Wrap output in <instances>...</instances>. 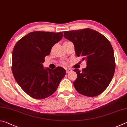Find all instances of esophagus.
I'll return each mask as SVG.
<instances>
[{"mask_svg": "<svg viewBox=\"0 0 127 127\" xmlns=\"http://www.w3.org/2000/svg\"><path fill=\"white\" fill-rule=\"evenodd\" d=\"M72 69H70V68H68V69H66V73H69V72H72Z\"/></svg>", "mask_w": 127, "mask_h": 127, "instance_id": "obj_1", "label": "esophagus"}]
</instances>
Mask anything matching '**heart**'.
<instances>
[{
  "instance_id": "heart-1",
  "label": "heart",
  "mask_w": 127,
  "mask_h": 127,
  "mask_svg": "<svg viewBox=\"0 0 127 127\" xmlns=\"http://www.w3.org/2000/svg\"><path fill=\"white\" fill-rule=\"evenodd\" d=\"M63 63L64 64H65V62H63Z\"/></svg>"
}]
</instances>
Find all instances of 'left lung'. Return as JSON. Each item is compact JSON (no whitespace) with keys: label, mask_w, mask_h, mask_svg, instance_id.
<instances>
[{"label":"left lung","mask_w":127,"mask_h":127,"mask_svg":"<svg viewBox=\"0 0 127 127\" xmlns=\"http://www.w3.org/2000/svg\"><path fill=\"white\" fill-rule=\"evenodd\" d=\"M64 36L73 43L77 57L87 61V66L78 69L74 81L79 94L94 97L102 93L110 84L114 74L115 62L112 45L102 34L89 28L64 31Z\"/></svg>","instance_id":"1"}]
</instances>
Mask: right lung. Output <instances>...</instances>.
<instances>
[{
    "mask_svg": "<svg viewBox=\"0 0 127 127\" xmlns=\"http://www.w3.org/2000/svg\"><path fill=\"white\" fill-rule=\"evenodd\" d=\"M63 32L33 31L18 41L12 53V70L18 85L28 95L44 99L53 94L66 74L61 66L44 69L45 57L54 45L61 40Z\"/></svg>",
    "mask_w": 127,
    "mask_h": 127,
    "instance_id": "1",
    "label": "right lung"
}]
</instances>
